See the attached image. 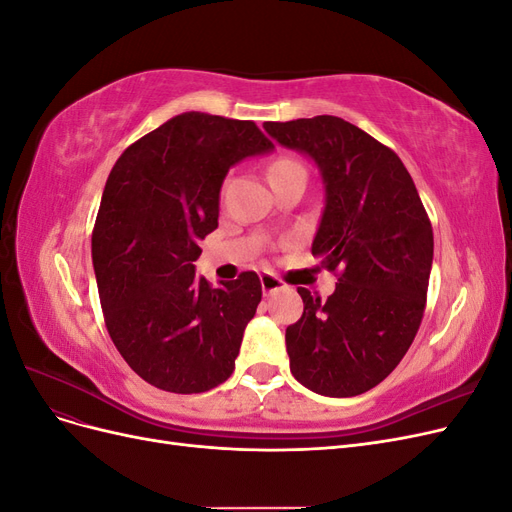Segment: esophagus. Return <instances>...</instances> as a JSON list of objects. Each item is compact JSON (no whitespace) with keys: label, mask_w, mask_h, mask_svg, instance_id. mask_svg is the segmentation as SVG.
Here are the masks:
<instances>
[{"label":"esophagus","mask_w":512,"mask_h":512,"mask_svg":"<svg viewBox=\"0 0 512 512\" xmlns=\"http://www.w3.org/2000/svg\"><path fill=\"white\" fill-rule=\"evenodd\" d=\"M260 286H262V292H265V294H271V292H277V290H284L286 288V284L280 280V277H277L271 271H265V273L260 275Z\"/></svg>","instance_id":"obj_1"}]
</instances>
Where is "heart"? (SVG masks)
Returning a JSON list of instances; mask_svg holds the SVG:
<instances>
[{
	"instance_id": "1",
	"label": "heart",
	"mask_w": 512,
	"mask_h": 512,
	"mask_svg": "<svg viewBox=\"0 0 512 512\" xmlns=\"http://www.w3.org/2000/svg\"><path fill=\"white\" fill-rule=\"evenodd\" d=\"M303 166L299 164V162H294V160H290V158H280V160H275L273 164H271V168H269V177H273V175H280V173H288V170H301ZM305 170V168H303Z\"/></svg>"
}]
</instances>
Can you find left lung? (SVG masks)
<instances>
[{
  "instance_id": "8db88e82",
  "label": "left lung",
  "mask_w": 512,
  "mask_h": 512,
  "mask_svg": "<svg viewBox=\"0 0 512 512\" xmlns=\"http://www.w3.org/2000/svg\"><path fill=\"white\" fill-rule=\"evenodd\" d=\"M265 130L318 164L324 211L312 254L337 273L327 301L297 288L305 307L286 329L290 371L318 395H361L399 365L421 327L431 222L397 153L342 117L267 121Z\"/></svg>"
}]
</instances>
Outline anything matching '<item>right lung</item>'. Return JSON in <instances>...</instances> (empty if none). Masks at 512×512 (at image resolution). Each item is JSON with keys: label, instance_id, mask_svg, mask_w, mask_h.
<instances>
[{"label": "right lung", "instance_id": "add662e5", "mask_svg": "<svg viewBox=\"0 0 512 512\" xmlns=\"http://www.w3.org/2000/svg\"><path fill=\"white\" fill-rule=\"evenodd\" d=\"M271 149L254 121L192 111L138 138L106 179L91 235L104 322L156 389L205 393L235 369L260 280L245 271L213 288L194 260L218 228L228 168Z\"/></svg>", "mask_w": 512, "mask_h": 512}]
</instances>
